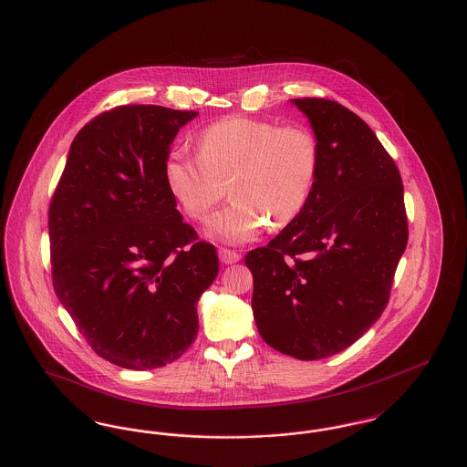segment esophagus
Instances as JSON below:
<instances>
[{"label": "esophagus", "mask_w": 467, "mask_h": 467, "mask_svg": "<svg viewBox=\"0 0 467 467\" xmlns=\"http://www.w3.org/2000/svg\"><path fill=\"white\" fill-rule=\"evenodd\" d=\"M219 257H221L223 265H234V263H238L242 259V255L238 252L229 250V248H221L219 250Z\"/></svg>", "instance_id": "obj_1"}]
</instances>
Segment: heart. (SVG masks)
<instances>
[{"label": "heart", "mask_w": 467, "mask_h": 467, "mask_svg": "<svg viewBox=\"0 0 467 467\" xmlns=\"http://www.w3.org/2000/svg\"><path fill=\"white\" fill-rule=\"evenodd\" d=\"M318 171V143L303 126L234 115L198 136V154L175 149L164 164L170 192L185 215L201 221L223 200L225 183L233 201L208 223L210 238L246 244L267 221L282 227L294 221L310 198Z\"/></svg>", "instance_id": "heart-1"}]
</instances>
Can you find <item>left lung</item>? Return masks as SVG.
Masks as SVG:
<instances>
[{"label":"left lung","mask_w":467,"mask_h":467,"mask_svg":"<svg viewBox=\"0 0 467 467\" xmlns=\"http://www.w3.org/2000/svg\"><path fill=\"white\" fill-rule=\"evenodd\" d=\"M290 103L310 120L318 171L301 213L244 265L263 339L317 360L356 343L381 317L408 221L400 170L373 130L331 99Z\"/></svg>","instance_id":"left-lung-1"}]
</instances>
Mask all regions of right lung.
I'll return each instance as SVG.
<instances>
[{
	"label": "right lung",
	"mask_w": 467,
	"mask_h": 467,
	"mask_svg": "<svg viewBox=\"0 0 467 467\" xmlns=\"http://www.w3.org/2000/svg\"><path fill=\"white\" fill-rule=\"evenodd\" d=\"M198 111L124 105L75 136L50 201L54 290L98 356L145 371L192 345L219 273L168 189L164 164Z\"/></svg>",
	"instance_id": "obj_1"
}]
</instances>
